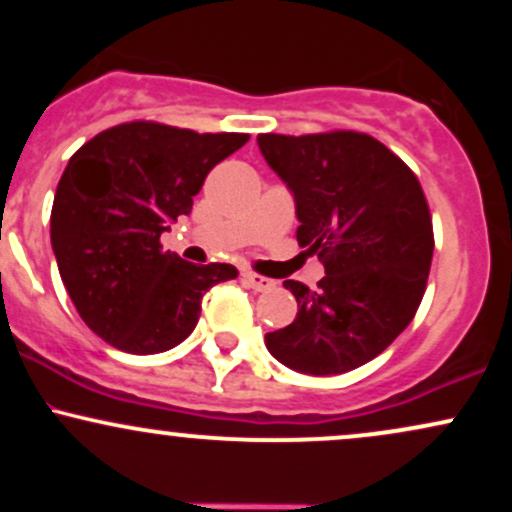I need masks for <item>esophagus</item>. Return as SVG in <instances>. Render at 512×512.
Instances as JSON below:
<instances>
[{
	"mask_svg": "<svg viewBox=\"0 0 512 512\" xmlns=\"http://www.w3.org/2000/svg\"><path fill=\"white\" fill-rule=\"evenodd\" d=\"M243 281L255 291H269L274 286L272 279H267V276H260V274H252V272H245Z\"/></svg>",
	"mask_w": 512,
	"mask_h": 512,
	"instance_id": "obj_1",
	"label": "esophagus"
}]
</instances>
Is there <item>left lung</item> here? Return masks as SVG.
<instances>
[{
    "label": "left lung",
    "instance_id": "1",
    "mask_svg": "<svg viewBox=\"0 0 512 512\" xmlns=\"http://www.w3.org/2000/svg\"><path fill=\"white\" fill-rule=\"evenodd\" d=\"M257 144L296 202L298 243L325 264L315 291L284 281L296 320L264 344L305 375L363 366L395 342L424 298L433 257L424 190L368 134H260Z\"/></svg>",
    "mask_w": 512,
    "mask_h": 512
}]
</instances>
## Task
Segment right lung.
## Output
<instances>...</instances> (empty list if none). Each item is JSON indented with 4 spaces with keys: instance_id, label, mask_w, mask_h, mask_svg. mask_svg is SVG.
Returning <instances> with one entry per match:
<instances>
[{
    "instance_id": "add662e5",
    "label": "right lung",
    "mask_w": 512,
    "mask_h": 512,
    "mask_svg": "<svg viewBox=\"0 0 512 512\" xmlns=\"http://www.w3.org/2000/svg\"><path fill=\"white\" fill-rule=\"evenodd\" d=\"M248 134H197L127 122L69 158L50 214V240L69 298L103 342L161 354L190 337L202 296L236 279L233 264H192L163 250L161 233L192 211L209 170Z\"/></svg>"
}]
</instances>
